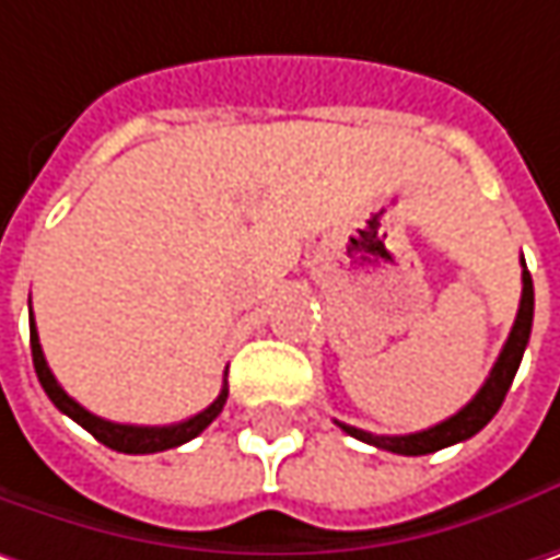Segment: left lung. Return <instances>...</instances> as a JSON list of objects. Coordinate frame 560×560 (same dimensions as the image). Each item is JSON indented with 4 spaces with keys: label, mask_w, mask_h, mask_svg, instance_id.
<instances>
[{
    "label": "left lung",
    "mask_w": 560,
    "mask_h": 560,
    "mask_svg": "<svg viewBox=\"0 0 560 560\" xmlns=\"http://www.w3.org/2000/svg\"><path fill=\"white\" fill-rule=\"evenodd\" d=\"M529 328H533V279H529V269L523 262V294L517 319L511 326V335H508V341L501 348L492 373H489V378L482 382V388L474 395V401L464 404L454 417L442 420L439 425H429L423 432H410V435H373V432H363L357 425H338L348 435H353V439L366 442V445H376V448L392 451V454H407V457L432 454V451L448 448V445H457V442H467L470 435H476L482 425L499 413L501 401H504L511 382L517 376V366H521L526 341H529Z\"/></svg>",
    "instance_id": "8db88e82"
}]
</instances>
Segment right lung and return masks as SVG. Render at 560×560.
<instances>
[{"mask_svg":"<svg viewBox=\"0 0 560 560\" xmlns=\"http://www.w3.org/2000/svg\"><path fill=\"white\" fill-rule=\"evenodd\" d=\"M31 353H34V370H37L39 385H43V392L49 395V401L56 404L61 413H68L74 423L84 425L86 432H90L96 442H103V445L112 451H121V454H156V451L178 448V445H184V442L197 439V435H200V432H203V429H207V425L222 413V407H225V401H229V385H222L219 398L209 404L207 410H200L197 417L182 420V423H172V425L112 423V420H103V417H96V413L84 410V407L74 401V398H68V392H65L59 382H56L52 370H49V363H46V357H43V348H39L34 313H31Z\"/></svg>","mask_w":560,"mask_h":560,"instance_id":"obj_1","label":"right lung"}]
</instances>
